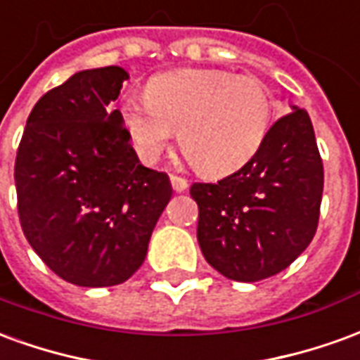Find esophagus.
Instances as JSON below:
<instances>
[{
	"label": "esophagus",
	"instance_id": "obj_1",
	"mask_svg": "<svg viewBox=\"0 0 360 360\" xmlns=\"http://www.w3.org/2000/svg\"><path fill=\"white\" fill-rule=\"evenodd\" d=\"M169 181H172V187L175 193H183V191H187V187H188L187 179L177 177V175H172V177H169Z\"/></svg>",
	"mask_w": 360,
	"mask_h": 360
}]
</instances>
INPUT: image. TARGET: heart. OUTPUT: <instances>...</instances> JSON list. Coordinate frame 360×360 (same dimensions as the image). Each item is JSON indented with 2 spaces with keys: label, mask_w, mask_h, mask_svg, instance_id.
I'll return each mask as SVG.
<instances>
[{
  "label": "heart",
  "mask_w": 360,
  "mask_h": 360,
  "mask_svg": "<svg viewBox=\"0 0 360 360\" xmlns=\"http://www.w3.org/2000/svg\"><path fill=\"white\" fill-rule=\"evenodd\" d=\"M123 125L144 162H156L179 129L181 152L204 175H227L262 148L274 103L264 82L218 69L156 77L123 103Z\"/></svg>",
  "instance_id": "b5f03b06"
}]
</instances>
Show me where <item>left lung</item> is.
<instances>
[{"mask_svg": "<svg viewBox=\"0 0 360 360\" xmlns=\"http://www.w3.org/2000/svg\"><path fill=\"white\" fill-rule=\"evenodd\" d=\"M289 108L239 172L191 187L204 258L235 281L255 283L285 270L316 233L324 167L309 113Z\"/></svg>", "mask_w": 360, "mask_h": 360, "instance_id": "8db88e82", "label": "left lung"}]
</instances>
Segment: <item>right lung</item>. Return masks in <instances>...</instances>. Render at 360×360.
Listing matches in <instances>:
<instances>
[{"label": "right lung", "mask_w": 360, "mask_h": 360, "mask_svg": "<svg viewBox=\"0 0 360 360\" xmlns=\"http://www.w3.org/2000/svg\"><path fill=\"white\" fill-rule=\"evenodd\" d=\"M123 67L86 69L36 102L15 162L20 227L51 271L81 287L119 285L139 270L172 198L139 162L121 111Z\"/></svg>", "instance_id": "right-lung-1"}]
</instances>
